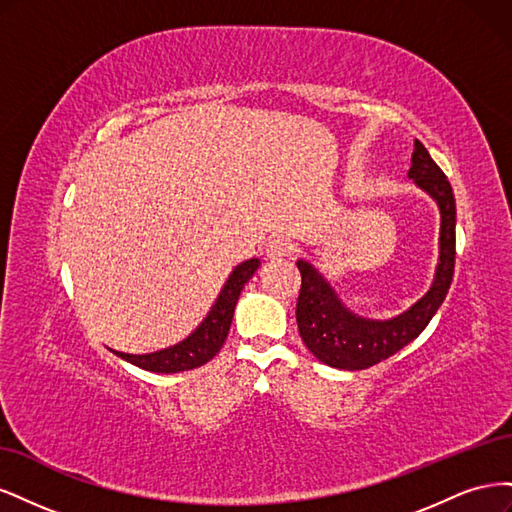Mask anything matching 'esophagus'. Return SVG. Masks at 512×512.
<instances>
[{
	"label": "esophagus",
	"instance_id": "obj_1",
	"mask_svg": "<svg viewBox=\"0 0 512 512\" xmlns=\"http://www.w3.org/2000/svg\"><path fill=\"white\" fill-rule=\"evenodd\" d=\"M265 254H267L269 260H282V258H288L292 254V245H290V241L277 237V239H271L267 243Z\"/></svg>",
	"mask_w": 512,
	"mask_h": 512
}]
</instances>
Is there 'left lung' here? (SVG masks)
<instances>
[{
	"instance_id": "8db88e82",
	"label": "left lung",
	"mask_w": 512,
	"mask_h": 512,
	"mask_svg": "<svg viewBox=\"0 0 512 512\" xmlns=\"http://www.w3.org/2000/svg\"><path fill=\"white\" fill-rule=\"evenodd\" d=\"M408 177L438 203L440 258L431 288L404 314L389 320H371L354 314L312 262H297L301 271L297 301L299 333L307 350L324 365L356 371L389 359L423 333L451 288L455 273V196L442 168L431 160L421 141H414Z\"/></svg>"
}]
</instances>
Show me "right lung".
Returning <instances> with one entry per match:
<instances>
[{
  "label": "right lung",
  "instance_id": "obj_1",
  "mask_svg": "<svg viewBox=\"0 0 512 512\" xmlns=\"http://www.w3.org/2000/svg\"><path fill=\"white\" fill-rule=\"evenodd\" d=\"M258 267H260V260L250 258L232 269L224 288L218 294V299H215L213 307L209 309L207 318L200 322L196 331L185 337L183 342L151 354H128V352H117V350L113 352L121 356L123 361H128L147 371H156V374H179V371H188V369L205 365L224 346L226 335L230 331L232 314H235V307L239 301V294L243 286L252 280V275L256 273Z\"/></svg>",
  "mask_w": 512,
  "mask_h": 512
}]
</instances>
